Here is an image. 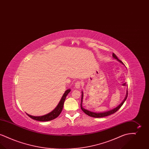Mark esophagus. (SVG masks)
<instances>
[{
	"mask_svg": "<svg viewBox=\"0 0 149 149\" xmlns=\"http://www.w3.org/2000/svg\"><path fill=\"white\" fill-rule=\"evenodd\" d=\"M81 85V83L80 82V81H77L76 83H75V87L76 88H77V89H79V88H80V86Z\"/></svg>",
	"mask_w": 149,
	"mask_h": 149,
	"instance_id": "1",
	"label": "esophagus"
}]
</instances>
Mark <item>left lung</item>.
Here are the masks:
<instances>
[{
    "mask_svg": "<svg viewBox=\"0 0 149 149\" xmlns=\"http://www.w3.org/2000/svg\"><path fill=\"white\" fill-rule=\"evenodd\" d=\"M112 56L113 58H114L115 59H116L117 61H118L119 62H120L121 64H123V63L118 58V57H117V56L113 53V54H112ZM127 95H128V92L127 91V93H126V97H125V98L124 99V100H123V102L120 103V104L117 107H116L115 108H114L113 109H111V110H110V111H106V112H100V113H97V112H92V111H88V110H87V109H84L83 106H82V103H83V92L82 91L81 92V104H80V107H81V110L85 113L86 114H87V115H88L89 116H91V117H95V118H100V117H106V116H109V115H111V114H113L115 113V112H116L120 108L121 106L123 105V104L124 103V102H125V100H126L127 99Z\"/></svg>",
    "mask_w": 149,
    "mask_h": 149,
    "instance_id": "8db88e82",
    "label": "left lung"
}]
</instances>
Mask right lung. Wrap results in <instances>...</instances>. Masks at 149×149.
I'll use <instances>...</instances> for the list:
<instances>
[{
    "label": "right lung",
    "mask_w": 149,
    "mask_h": 149,
    "mask_svg": "<svg viewBox=\"0 0 149 149\" xmlns=\"http://www.w3.org/2000/svg\"><path fill=\"white\" fill-rule=\"evenodd\" d=\"M70 89H68L64 93L61 99L60 100L59 103L57 106L56 107L49 113L43 115L42 116H33L31 115H29V114L27 113V114L29 116V117L33 120L38 121H49V120H52L55 118L57 117L61 113L63 106H64V102L65 100L66 99V97L67 95L70 92Z\"/></svg>",
    "instance_id": "obj_1"
}]
</instances>
